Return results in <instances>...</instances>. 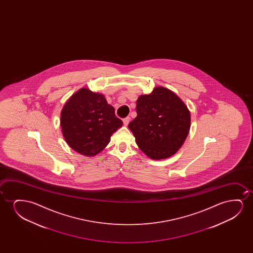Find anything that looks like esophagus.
<instances>
[{
  "mask_svg": "<svg viewBox=\"0 0 253 253\" xmlns=\"http://www.w3.org/2000/svg\"><path fill=\"white\" fill-rule=\"evenodd\" d=\"M129 121H130V118H129V117H128V118H125V119L123 120V122H124V125H125V126H127V125H128V123H129Z\"/></svg>",
  "mask_w": 253,
  "mask_h": 253,
  "instance_id": "34e87169",
  "label": "esophagus"
}]
</instances>
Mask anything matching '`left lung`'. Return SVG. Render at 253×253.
I'll return each mask as SVG.
<instances>
[{"mask_svg":"<svg viewBox=\"0 0 253 253\" xmlns=\"http://www.w3.org/2000/svg\"><path fill=\"white\" fill-rule=\"evenodd\" d=\"M136 118L128 127L139 149L153 160L173 156L189 133L190 111L173 91L157 86L136 100Z\"/></svg>","mask_w":253,"mask_h":253,"instance_id":"obj_1","label":"left lung"}]
</instances>
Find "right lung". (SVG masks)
<instances>
[{
	"instance_id": "add662e5",
	"label": "right lung",
	"mask_w": 253,
	"mask_h": 253,
	"mask_svg": "<svg viewBox=\"0 0 253 253\" xmlns=\"http://www.w3.org/2000/svg\"><path fill=\"white\" fill-rule=\"evenodd\" d=\"M123 122L115 115L104 94L81 88L70 97L60 113V126L66 143L85 156L100 153Z\"/></svg>"
}]
</instances>
